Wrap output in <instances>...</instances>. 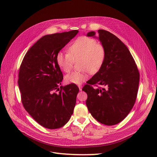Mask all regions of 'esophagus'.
Masks as SVG:
<instances>
[{
  "mask_svg": "<svg viewBox=\"0 0 157 157\" xmlns=\"http://www.w3.org/2000/svg\"><path fill=\"white\" fill-rule=\"evenodd\" d=\"M78 87H79V90H82V86L81 85H78Z\"/></svg>",
  "mask_w": 157,
  "mask_h": 157,
  "instance_id": "esophagus-1",
  "label": "esophagus"
}]
</instances>
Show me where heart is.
<instances>
[{"label":"heart","mask_w":157,"mask_h":157,"mask_svg":"<svg viewBox=\"0 0 157 157\" xmlns=\"http://www.w3.org/2000/svg\"><path fill=\"white\" fill-rule=\"evenodd\" d=\"M106 57L104 44L97 43L96 39L82 36L76 39L68 48V53L59 52L56 55V62L64 72H69L74 63L78 61L81 71L72 72L65 77L67 83L80 85L89 78L88 71L95 73L102 66Z\"/></svg>","instance_id":"obj_1"}]
</instances>
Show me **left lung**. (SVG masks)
Returning a JSON list of instances; mask_svg holds the SVG:
<instances>
[{"label":"left lung","instance_id":"obj_1","mask_svg":"<svg viewBox=\"0 0 157 157\" xmlns=\"http://www.w3.org/2000/svg\"><path fill=\"white\" fill-rule=\"evenodd\" d=\"M89 32L88 37H95ZM98 39L106 49L105 61L82 90L87 94L86 104L89 112L98 122L114 125L125 119L135 104L139 72L125 44L111 32L98 30ZM105 88L94 89L92 85Z\"/></svg>","mask_w":157,"mask_h":157}]
</instances>
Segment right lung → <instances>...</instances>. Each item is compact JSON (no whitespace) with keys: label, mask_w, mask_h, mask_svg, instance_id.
<instances>
[{"label":"right lung","mask_w":157,"mask_h":157,"mask_svg":"<svg viewBox=\"0 0 157 157\" xmlns=\"http://www.w3.org/2000/svg\"><path fill=\"white\" fill-rule=\"evenodd\" d=\"M78 33L74 30L42 37L29 49L20 65L18 83L23 105L46 128L65 125L76 105L78 87L73 83L59 87L63 77L56 55Z\"/></svg>","instance_id":"1"}]
</instances>
